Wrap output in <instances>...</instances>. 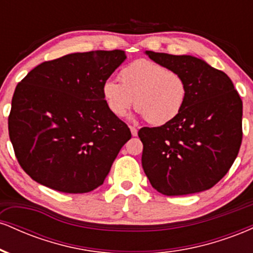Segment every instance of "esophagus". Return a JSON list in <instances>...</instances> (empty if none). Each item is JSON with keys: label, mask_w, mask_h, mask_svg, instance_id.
Masks as SVG:
<instances>
[{"label": "esophagus", "mask_w": 253, "mask_h": 253, "mask_svg": "<svg viewBox=\"0 0 253 253\" xmlns=\"http://www.w3.org/2000/svg\"><path fill=\"white\" fill-rule=\"evenodd\" d=\"M129 128H130V133H132V135H133V136H136V135H138V129H136L134 126H130Z\"/></svg>", "instance_id": "esophagus-1"}]
</instances>
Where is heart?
<instances>
[{
  "mask_svg": "<svg viewBox=\"0 0 253 253\" xmlns=\"http://www.w3.org/2000/svg\"><path fill=\"white\" fill-rule=\"evenodd\" d=\"M119 81H106L102 96L114 117L123 118L132 107L153 126H163L178 117L188 97V86L179 72L149 59H138L119 72Z\"/></svg>",
  "mask_w": 253,
  "mask_h": 253,
  "instance_id": "1",
  "label": "heart"
}]
</instances>
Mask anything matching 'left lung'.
Here are the masks:
<instances>
[{"mask_svg": "<svg viewBox=\"0 0 253 253\" xmlns=\"http://www.w3.org/2000/svg\"><path fill=\"white\" fill-rule=\"evenodd\" d=\"M153 62L179 72L188 97L178 117L143 127L141 164L153 188L178 196L211 189L236 161L243 139V101L225 72L193 56L146 51Z\"/></svg>", "mask_w": 253, "mask_h": 253, "instance_id": "obj_1", "label": "left lung"}]
</instances>
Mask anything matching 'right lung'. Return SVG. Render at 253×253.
Returning <instances> with one entry per match:
<instances>
[{"label":"right lung","instance_id":"1","mask_svg":"<svg viewBox=\"0 0 253 253\" xmlns=\"http://www.w3.org/2000/svg\"><path fill=\"white\" fill-rule=\"evenodd\" d=\"M125 59L121 50L66 54L36 66L17 84L8 129L32 179L68 194L103 184L132 136L102 96L103 83Z\"/></svg>","mask_w":253,"mask_h":253}]
</instances>
